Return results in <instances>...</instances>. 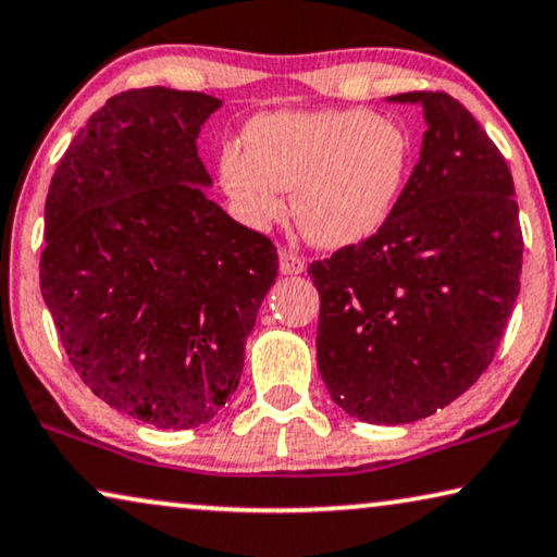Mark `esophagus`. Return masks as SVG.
<instances>
[{
	"label": "esophagus",
	"instance_id": "obj_1",
	"mask_svg": "<svg viewBox=\"0 0 557 557\" xmlns=\"http://www.w3.org/2000/svg\"><path fill=\"white\" fill-rule=\"evenodd\" d=\"M278 269L284 276H296V273H304L306 271V263L301 256H296L294 251H286V248H281L278 251Z\"/></svg>",
	"mask_w": 557,
	"mask_h": 557
}]
</instances>
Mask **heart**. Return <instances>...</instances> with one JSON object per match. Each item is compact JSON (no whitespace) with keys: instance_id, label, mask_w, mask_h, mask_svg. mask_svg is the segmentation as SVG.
I'll list each match as a JSON object with an SVG mask.
<instances>
[{"instance_id":"heart-1","label":"heart","mask_w":557,"mask_h":557,"mask_svg":"<svg viewBox=\"0 0 557 557\" xmlns=\"http://www.w3.org/2000/svg\"><path fill=\"white\" fill-rule=\"evenodd\" d=\"M223 145L219 173L236 213L265 228L286 213L324 248L359 244L382 228L407 183L412 143L397 123L364 110L265 112Z\"/></svg>"}]
</instances>
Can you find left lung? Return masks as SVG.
<instances>
[{
    "mask_svg": "<svg viewBox=\"0 0 557 557\" xmlns=\"http://www.w3.org/2000/svg\"><path fill=\"white\" fill-rule=\"evenodd\" d=\"M426 131L389 219L313 261L317 361L329 394L369 424H407L470 389L520 294L522 231L510 168L465 104L401 92Z\"/></svg>",
    "mask_w": 557,
    "mask_h": 557,
    "instance_id": "8db88e82",
    "label": "left lung"
}]
</instances>
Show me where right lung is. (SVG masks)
<instances>
[{"label": "right lung", "instance_id": "add662e5", "mask_svg": "<svg viewBox=\"0 0 557 557\" xmlns=\"http://www.w3.org/2000/svg\"><path fill=\"white\" fill-rule=\"evenodd\" d=\"M219 98L143 87L75 135L45 203L39 288L95 397L158 430L206 424L236 392L276 284L271 238L231 219L198 133Z\"/></svg>", "mask_w": 557, "mask_h": 557}]
</instances>
